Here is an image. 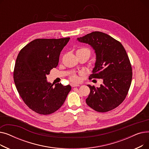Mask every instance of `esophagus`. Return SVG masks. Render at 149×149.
I'll use <instances>...</instances> for the list:
<instances>
[{"instance_id": "obj_1", "label": "esophagus", "mask_w": 149, "mask_h": 149, "mask_svg": "<svg viewBox=\"0 0 149 149\" xmlns=\"http://www.w3.org/2000/svg\"><path fill=\"white\" fill-rule=\"evenodd\" d=\"M70 86H72V88H74V87H79V86H80V85H79V84H73V83H72L71 84H70Z\"/></svg>"}]
</instances>
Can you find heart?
Listing matches in <instances>:
<instances>
[{
	"label": "heart",
	"instance_id": "b5f03b06",
	"mask_svg": "<svg viewBox=\"0 0 149 149\" xmlns=\"http://www.w3.org/2000/svg\"><path fill=\"white\" fill-rule=\"evenodd\" d=\"M77 53H80L81 54H85L87 55V56L89 57L91 56V51L87 48H81L78 49L77 51ZM69 79L70 81L72 82L77 83L79 81V77H78L76 74H72L69 77Z\"/></svg>",
	"mask_w": 149,
	"mask_h": 149
}]
</instances>
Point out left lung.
<instances>
[{
	"instance_id": "obj_1",
	"label": "left lung",
	"mask_w": 149,
	"mask_h": 149,
	"mask_svg": "<svg viewBox=\"0 0 149 149\" xmlns=\"http://www.w3.org/2000/svg\"><path fill=\"white\" fill-rule=\"evenodd\" d=\"M77 40L89 44L95 50L96 61L89 79L103 80L100 88L88 85L91 91L86 102L95 111H110L123 103L130 86L132 69L127 52L120 42L99 31Z\"/></svg>"
}]
</instances>
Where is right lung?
<instances>
[{"instance_id":"right-lung-1","label":"right lung","mask_w":149,"mask_h":149,"mask_svg":"<svg viewBox=\"0 0 149 149\" xmlns=\"http://www.w3.org/2000/svg\"><path fill=\"white\" fill-rule=\"evenodd\" d=\"M69 37L37 38L19 52L14 69V81L26 106L35 112L49 115L63 104L70 85L57 83L55 86L47 81L46 75L58 65L60 54Z\"/></svg>"}]
</instances>
